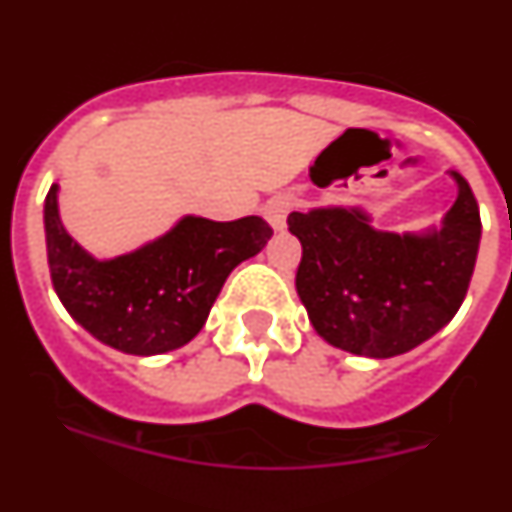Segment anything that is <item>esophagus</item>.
Wrapping results in <instances>:
<instances>
[{"label":"esophagus","mask_w":512,"mask_h":512,"mask_svg":"<svg viewBox=\"0 0 512 512\" xmlns=\"http://www.w3.org/2000/svg\"><path fill=\"white\" fill-rule=\"evenodd\" d=\"M295 205H297L295 194H277V197H271V200L264 205V217L274 225V230H284L287 228L289 210H292Z\"/></svg>","instance_id":"1"}]
</instances>
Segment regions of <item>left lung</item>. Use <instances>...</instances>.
Segmentation results:
<instances>
[{
  "label": "left lung",
  "mask_w": 512,
  "mask_h": 512,
  "mask_svg": "<svg viewBox=\"0 0 512 512\" xmlns=\"http://www.w3.org/2000/svg\"><path fill=\"white\" fill-rule=\"evenodd\" d=\"M443 230L379 233L359 210L292 212L300 238L297 295L312 328L351 354L390 359L438 333L467 297L479 251L477 197L467 179Z\"/></svg>",
  "instance_id": "1"
}]
</instances>
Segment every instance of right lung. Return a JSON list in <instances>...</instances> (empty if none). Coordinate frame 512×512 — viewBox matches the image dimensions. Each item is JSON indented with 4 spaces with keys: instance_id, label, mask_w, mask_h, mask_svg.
Returning <instances> with one entry per match:
<instances>
[{
    "instance_id": "add662e5",
    "label": "right lung",
    "mask_w": 512,
    "mask_h": 512,
    "mask_svg": "<svg viewBox=\"0 0 512 512\" xmlns=\"http://www.w3.org/2000/svg\"><path fill=\"white\" fill-rule=\"evenodd\" d=\"M259 215L230 223L184 217L164 238L112 261H94L58 220L56 184L45 194V243L53 289L97 341L135 356L192 341L230 271L266 246Z\"/></svg>"
}]
</instances>
